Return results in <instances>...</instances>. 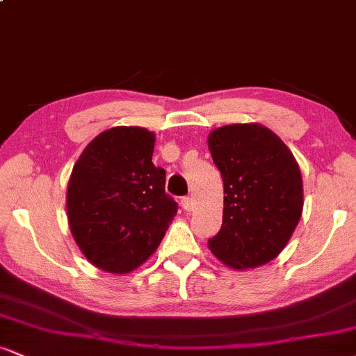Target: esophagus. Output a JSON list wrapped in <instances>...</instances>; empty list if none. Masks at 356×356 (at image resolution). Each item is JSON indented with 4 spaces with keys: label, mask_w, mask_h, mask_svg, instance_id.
<instances>
[{
    "label": "esophagus",
    "mask_w": 356,
    "mask_h": 356,
    "mask_svg": "<svg viewBox=\"0 0 356 356\" xmlns=\"http://www.w3.org/2000/svg\"><path fill=\"white\" fill-rule=\"evenodd\" d=\"M181 204H182L184 211H191L192 209V199L191 197H182Z\"/></svg>",
    "instance_id": "obj_1"
}]
</instances>
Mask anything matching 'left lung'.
Masks as SVG:
<instances>
[{
  "label": "left lung",
  "instance_id": "8db88e82",
  "mask_svg": "<svg viewBox=\"0 0 356 356\" xmlns=\"http://www.w3.org/2000/svg\"><path fill=\"white\" fill-rule=\"evenodd\" d=\"M207 144L226 194L222 226L207 243L212 254L234 269L269 263L288 244L303 211L296 159L257 124L220 127Z\"/></svg>",
  "mask_w": 356,
  "mask_h": 356
}]
</instances>
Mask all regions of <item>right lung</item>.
Returning <instances> with one entry per match:
<instances>
[{
	"label": "right lung",
	"instance_id": "add662e5",
	"mask_svg": "<svg viewBox=\"0 0 356 356\" xmlns=\"http://www.w3.org/2000/svg\"><path fill=\"white\" fill-rule=\"evenodd\" d=\"M154 142L142 127H113L73 165L68 222L85 257L104 271L124 275L145 263L177 214L165 170L152 162Z\"/></svg>",
	"mask_w": 356,
	"mask_h": 356
}]
</instances>
